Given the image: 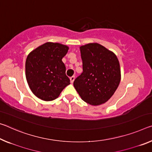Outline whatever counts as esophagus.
I'll use <instances>...</instances> for the list:
<instances>
[{"label": "esophagus", "instance_id": "1", "mask_svg": "<svg viewBox=\"0 0 152 152\" xmlns=\"http://www.w3.org/2000/svg\"><path fill=\"white\" fill-rule=\"evenodd\" d=\"M74 80H75V76H73L70 77V81H71V83H74Z\"/></svg>", "mask_w": 152, "mask_h": 152}]
</instances>
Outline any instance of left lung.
<instances>
[{"mask_svg": "<svg viewBox=\"0 0 152 152\" xmlns=\"http://www.w3.org/2000/svg\"><path fill=\"white\" fill-rule=\"evenodd\" d=\"M83 72L74 86L82 99L91 105L107 102L118 86L121 72L116 55L98 43L80 47Z\"/></svg>", "mask_w": 152, "mask_h": 152, "instance_id": "8db88e82", "label": "left lung"}]
</instances>
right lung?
<instances>
[{"instance_id":"1","label":"right lung","mask_w":152,"mask_h":152,"mask_svg":"<svg viewBox=\"0 0 152 152\" xmlns=\"http://www.w3.org/2000/svg\"><path fill=\"white\" fill-rule=\"evenodd\" d=\"M69 47L48 42L31 51L26 61V77L30 90L46 102L57 99L70 84L62 61Z\"/></svg>"}]
</instances>
